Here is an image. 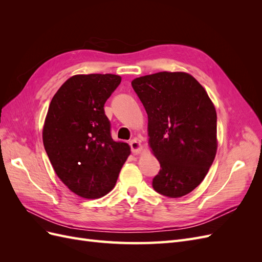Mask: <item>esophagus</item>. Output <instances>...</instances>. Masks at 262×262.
I'll return each instance as SVG.
<instances>
[{"mask_svg": "<svg viewBox=\"0 0 262 262\" xmlns=\"http://www.w3.org/2000/svg\"><path fill=\"white\" fill-rule=\"evenodd\" d=\"M129 144H130L131 150H132L133 153L139 154V153L142 152V148H143V145L141 144V142H140L138 139H132V140L129 142Z\"/></svg>", "mask_w": 262, "mask_h": 262, "instance_id": "1", "label": "esophagus"}]
</instances>
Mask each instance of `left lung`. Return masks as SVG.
Masks as SVG:
<instances>
[{
	"mask_svg": "<svg viewBox=\"0 0 262 262\" xmlns=\"http://www.w3.org/2000/svg\"><path fill=\"white\" fill-rule=\"evenodd\" d=\"M148 115V147L161 169L158 193L178 198L200 184L216 153V112L208 92L186 72L162 71L133 81Z\"/></svg>",
	"mask_w": 262,
	"mask_h": 262,
	"instance_id": "left-lung-1",
	"label": "left lung"
}]
</instances>
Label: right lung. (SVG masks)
I'll list each match as a JSON object with an SVG mask.
<instances>
[{
    "mask_svg": "<svg viewBox=\"0 0 262 262\" xmlns=\"http://www.w3.org/2000/svg\"><path fill=\"white\" fill-rule=\"evenodd\" d=\"M120 78L114 74H77L52 97L43 124V143L59 178L84 198H99L115 186L128 144L112 138L107 99Z\"/></svg>",
    "mask_w": 262,
    "mask_h": 262,
    "instance_id": "obj_1",
    "label": "right lung"
}]
</instances>
